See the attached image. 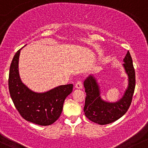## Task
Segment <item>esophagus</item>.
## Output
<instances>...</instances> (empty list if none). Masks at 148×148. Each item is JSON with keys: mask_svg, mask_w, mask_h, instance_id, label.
Wrapping results in <instances>:
<instances>
[{"mask_svg": "<svg viewBox=\"0 0 148 148\" xmlns=\"http://www.w3.org/2000/svg\"><path fill=\"white\" fill-rule=\"evenodd\" d=\"M75 87L77 88H83V83H82V80H78L77 82L75 84Z\"/></svg>", "mask_w": 148, "mask_h": 148, "instance_id": "34e87169", "label": "esophagus"}]
</instances>
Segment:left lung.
Returning a JSON list of instances; mask_svg holds the SVG:
<instances>
[{"label":"left lung","instance_id":"left-lung-1","mask_svg":"<svg viewBox=\"0 0 148 148\" xmlns=\"http://www.w3.org/2000/svg\"><path fill=\"white\" fill-rule=\"evenodd\" d=\"M125 71L129 77V86L124 96L116 103H108L100 98V88L92 76H89L84 81V85L86 96L84 111L86 116L90 121L100 125L112 123L121 118L129 110L136 86V74L130 53L124 59Z\"/></svg>","mask_w":148,"mask_h":148}]
</instances>
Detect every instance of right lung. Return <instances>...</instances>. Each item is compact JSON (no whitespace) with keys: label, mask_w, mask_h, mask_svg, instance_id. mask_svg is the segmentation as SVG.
<instances>
[{"label":"right lung","mask_w":148,"mask_h":148,"mask_svg":"<svg viewBox=\"0 0 148 148\" xmlns=\"http://www.w3.org/2000/svg\"><path fill=\"white\" fill-rule=\"evenodd\" d=\"M21 49L15 53L10 68L8 86L10 97L24 119L40 126H48L60 116L64 100L72 92L73 84L60 86L43 93L29 90L21 82L19 76Z\"/></svg>","instance_id":"1"}]
</instances>
